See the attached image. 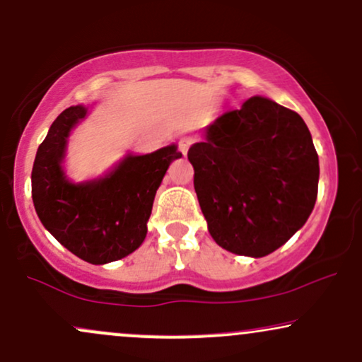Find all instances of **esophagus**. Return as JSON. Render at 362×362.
<instances>
[{"label":"esophagus","instance_id":"esophagus-1","mask_svg":"<svg viewBox=\"0 0 362 362\" xmlns=\"http://www.w3.org/2000/svg\"><path fill=\"white\" fill-rule=\"evenodd\" d=\"M194 144V137H191V135H182V137H180V140H177V147H180L181 154L186 156L188 154L189 147L193 146Z\"/></svg>","mask_w":362,"mask_h":362}]
</instances>
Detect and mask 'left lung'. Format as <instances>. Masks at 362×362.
I'll list each match as a JSON object with an SVG mask.
<instances>
[{"label":"left lung","mask_w":362,"mask_h":362,"mask_svg":"<svg viewBox=\"0 0 362 362\" xmlns=\"http://www.w3.org/2000/svg\"><path fill=\"white\" fill-rule=\"evenodd\" d=\"M188 159L208 232L228 252H274L315 206L320 169L308 127L267 98L216 118Z\"/></svg>","instance_id":"left-lung-1"}]
</instances>
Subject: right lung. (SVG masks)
Wrapping results in <instances>:
<instances>
[{
  "instance_id": "obj_1",
  "label": "right lung",
  "mask_w": 362,
  "mask_h": 362,
  "mask_svg": "<svg viewBox=\"0 0 362 362\" xmlns=\"http://www.w3.org/2000/svg\"><path fill=\"white\" fill-rule=\"evenodd\" d=\"M86 115V106H69L50 125L33 163L32 198L42 225L64 247L91 264H106L140 247L156 191L182 154L174 144L152 154H129L100 180L72 182L62 160L71 130Z\"/></svg>"
}]
</instances>
